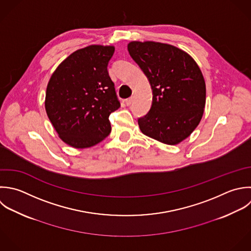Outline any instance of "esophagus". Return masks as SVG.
Wrapping results in <instances>:
<instances>
[{"label": "esophagus", "instance_id": "obj_1", "mask_svg": "<svg viewBox=\"0 0 251 251\" xmlns=\"http://www.w3.org/2000/svg\"><path fill=\"white\" fill-rule=\"evenodd\" d=\"M132 102H133V98H129V99L125 100V103H126V105H127V106L131 105V104H132Z\"/></svg>", "mask_w": 251, "mask_h": 251}]
</instances>
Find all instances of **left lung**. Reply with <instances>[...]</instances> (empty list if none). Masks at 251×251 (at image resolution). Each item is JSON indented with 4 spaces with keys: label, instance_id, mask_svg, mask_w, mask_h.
<instances>
[{
    "label": "left lung",
    "instance_id": "8db88e82",
    "mask_svg": "<svg viewBox=\"0 0 251 251\" xmlns=\"http://www.w3.org/2000/svg\"><path fill=\"white\" fill-rule=\"evenodd\" d=\"M128 50L152 90L151 107L138 119L141 131L166 145L181 143L198 127L204 111L206 88L199 65L168 44L133 41Z\"/></svg>",
    "mask_w": 251,
    "mask_h": 251
}]
</instances>
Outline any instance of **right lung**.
<instances>
[{
  "mask_svg": "<svg viewBox=\"0 0 251 251\" xmlns=\"http://www.w3.org/2000/svg\"><path fill=\"white\" fill-rule=\"evenodd\" d=\"M113 46L92 45L67 56L50 76L45 107L59 138L75 149L93 147L111 131L120 107L107 65Z\"/></svg>",
  "mask_w": 251,
  "mask_h": 251,
  "instance_id": "add662e5",
  "label": "right lung"
}]
</instances>
